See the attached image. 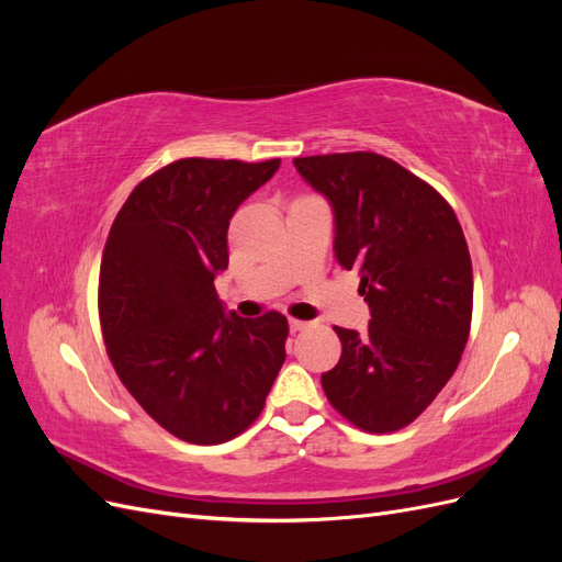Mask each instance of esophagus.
<instances>
[{"instance_id": "34e87169", "label": "esophagus", "mask_w": 562, "mask_h": 562, "mask_svg": "<svg viewBox=\"0 0 562 562\" xmlns=\"http://www.w3.org/2000/svg\"><path fill=\"white\" fill-rule=\"evenodd\" d=\"M288 323H291V330H293V333H300V330H304V328H310V326H312L310 321H302V318H291Z\"/></svg>"}]
</instances>
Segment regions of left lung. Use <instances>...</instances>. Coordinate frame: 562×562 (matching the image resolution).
I'll list each match as a JSON object with an SVG mask.
<instances>
[{"instance_id":"8db88e82","label":"left lung","mask_w":562,"mask_h":562,"mask_svg":"<svg viewBox=\"0 0 562 562\" xmlns=\"http://www.w3.org/2000/svg\"><path fill=\"white\" fill-rule=\"evenodd\" d=\"M335 211V258L361 277L366 335L337 328L339 363L321 386L368 434L415 422L462 359L473 269L462 225L429 182L378 151L293 159Z\"/></svg>"}]
</instances>
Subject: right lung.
Returning a JSON list of instances; mask_svg holds the SVG:
<instances>
[{
    "instance_id": "obj_1",
    "label": "right lung",
    "mask_w": 562,
    "mask_h": 562,
    "mask_svg": "<svg viewBox=\"0 0 562 562\" xmlns=\"http://www.w3.org/2000/svg\"><path fill=\"white\" fill-rule=\"evenodd\" d=\"M281 159H178L135 184L100 262L98 314L128 394L159 427L217 446L260 417L285 361L288 318L225 316L215 274L227 227Z\"/></svg>"
}]
</instances>
